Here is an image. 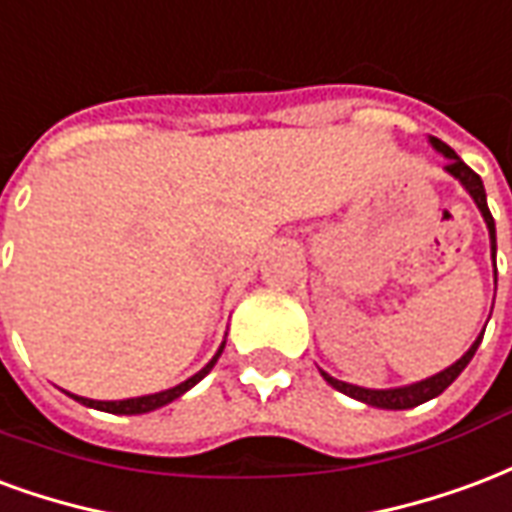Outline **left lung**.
Wrapping results in <instances>:
<instances>
[{
  "label": "left lung",
  "instance_id": "8db88e82",
  "mask_svg": "<svg viewBox=\"0 0 512 512\" xmlns=\"http://www.w3.org/2000/svg\"><path fill=\"white\" fill-rule=\"evenodd\" d=\"M428 141H431V147L436 149V152H442L447 158V166L445 171L450 174V177H455L461 185H464V190L472 196V201L477 204V210H480V215H483V220H486L488 226V240H491V259H494V267H496V226H494V218H491V210H488V201H486V188H483V179L477 177L475 171L466 166L464 160L455 155L453 149L447 147L445 141H439V138L428 136ZM486 333V330H483ZM483 333L477 335L475 343L466 349V354L461 357V360H455L450 368H445V371H439V374L428 376V379H423V382H414V384H404V387H387V390H371V387H357V384H349V382H341V379H335V376H330L327 371H322L324 382L330 384V387H335L338 393L349 395V398H354V401H360V404H368V406H376V409H412V406H420L425 404V401H431V398H436V395H442L450 387V384L461 376V371H464L466 365H469V360L475 357L477 346H480V341H483Z\"/></svg>",
  "mask_w": 512,
  "mask_h": 512
}]
</instances>
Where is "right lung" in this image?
Masks as SVG:
<instances>
[{"label": "right lung", "mask_w": 512, "mask_h": 512, "mask_svg": "<svg viewBox=\"0 0 512 512\" xmlns=\"http://www.w3.org/2000/svg\"><path fill=\"white\" fill-rule=\"evenodd\" d=\"M223 346H226V341L220 343V349L215 352V357H212L210 363L201 368L199 374H193L190 379H185V382H179L177 387H169V390H160V393H152V395H138V398H125V401H92V398H81V395H70V398H76L78 404L89 406V409H100V412H108V414H147V412H155V409H160V406L171 404V401H177L179 395H185L190 390V387H196V384L204 379V376L210 374L212 368H215V363H218V357L223 354Z\"/></svg>", "instance_id": "1"}]
</instances>
